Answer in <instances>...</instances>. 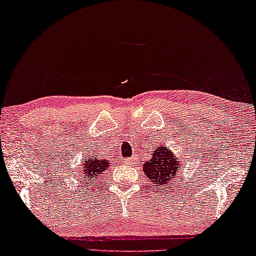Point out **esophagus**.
<instances>
[{"mask_svg":"<svg viewBox=\"0 0 256 256\" xmlns=\"http://www.w3.org/2000/svg\"><path fill=\"white\" fill-rule=\"evenodd\" d=\"M136 162V158L134 157H132V158H124V160H122V164H132V163H134Z\"/></svg>","mask_w":256,"mask_h":256,"instance_id":"obj_1","label":"esophagus"}]
</instances>
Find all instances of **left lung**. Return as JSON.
I'll use <instances>...</instances> for the list:
<instances>
[{
	"label": "left lung",
	"instance_id": "obj_1",
	"mask_svg": "<svg viewBox=\"0 0 256 256\" xmlns=\"http://www.w3.org/2000/svg\"><path fill=\"white\" fill-rule=\"evenodd\" d=\"M180 166V160L172 154L166 145L152 151L151 160L144 164V172L146 174L152 184L164 189L170 182L176 178L177 169Z\"/></svg>",
	"mask_w": 256,
	"mask_h": 256
}]
</instances>
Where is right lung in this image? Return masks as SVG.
Masks as SVG:
<instances>
[{"instance_id":"obj_1","label":"right lung","mask_w":256,"mask_h":256,"mask_svg":"<svg viewBox=\"0 0 256 256\" xmlns=\"http://www.w3.org/2000/svg\"><path fill=\"white\" fill-rule=\"evenodd\" d=\"M108 166L110 163L108 160H99V158L96 157L86 158V160H84L82 163L84 180H87L88 182L96 180V174H100L102 171H104L106 168H108Z\"/></svg>"}]
</instances>
